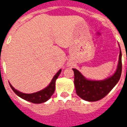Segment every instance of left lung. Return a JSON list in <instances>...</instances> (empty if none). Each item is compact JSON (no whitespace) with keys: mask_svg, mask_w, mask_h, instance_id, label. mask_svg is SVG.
<instances>
[{"mask_svg":"<svg viewBox=\"0 0 127 127\" xmlns=\"http://www.w3.org/2000/svg\"><path fill=\"white\" fill-rule=\"evenodd\" d=\"M73 70L74 72V85L77 95L85 101L91 102L98 101L109 93L120 80L122 73V53L120 47L116 71L112 76L105 80H88L78 70L76 69H73Z\"/></svg>","mask_w":127,"mask_h":127,"instance_id":"obj_1","label":"left lung"}]
</instances>
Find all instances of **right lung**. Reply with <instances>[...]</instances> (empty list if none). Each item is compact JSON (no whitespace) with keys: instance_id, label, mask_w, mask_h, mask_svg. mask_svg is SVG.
<instances>
[{"instance_id":"add662e5","label":"right lung","mask_w":127,"mask_h":127,"mask_svg":"<svg viewBox=\"0 0 127 127\" xmlns=\"http://www.w3.org/2000/svg\"><path fill=\"white\" fill-rule=\"evenodd\" d=\"M61 69H60L56 74L54 76L53 79L50 83V84L47 86L46 88L43 89L41 91H38L36 93H34L31 94H26L21 93L20 91H17L16 89L13 88L12 85L9 83V85L11 88L13 90V91L18 96H19L20 98H23L26 101H28L29 102H31L33 103H44L47 100H49L50 97L52 96V95L55 91V83L56 80H57V78L59 76V75L61 73Z\"/></svg>"}]
</instances>
